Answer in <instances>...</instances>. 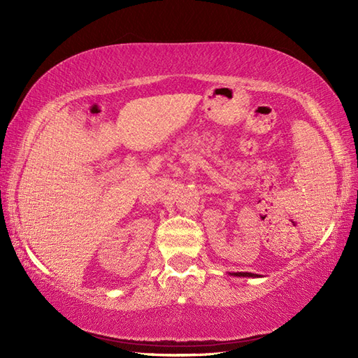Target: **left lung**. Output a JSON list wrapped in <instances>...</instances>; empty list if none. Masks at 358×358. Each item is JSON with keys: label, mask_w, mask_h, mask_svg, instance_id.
<instances>
[{"label": "left lung", "mask_w": 358, "mask_h": 358, "mask_svg": "<svg viewBox=\"0 0 358 358\" xmlns=\"http://www.w3.org/2000/svg\"><path fill=\"white\" fill-rule=\"evenodd\" d=\"M236 276H252V278H255V276H258V275H255V273H248V272H237V273H234Z\"/></svg>", "instance_id": "left-lung-1"}]
</instances>
